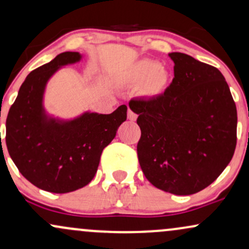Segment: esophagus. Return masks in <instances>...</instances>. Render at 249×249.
Segmentation results:
<instances>
[{
    "label": "esophagus",
    "instance_id": "34e87169",
    "mask_svg": "<svg viewBox=\"0 0 249 249\" xmlns=\"http://www.w3.org/2000/svg\"><path fill=\"white\" fill-rule=\"evenodd\" d=\"M127 119L131 122H134L137 119V115L134 112H132L131 110H128L127 111Z\"/></svg>",
    "mask_w": 249,
    "mask_h": 249
}]
</instances>
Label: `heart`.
Listing matches in <instances>:
<instances>
[{
  "label": "heart",
  "mask_w": 249,
  "mask_h": 249,
  "mask_svg": "<svg viewBox=\"0 0 249 249\" xmlns=\"http://www.w3.org/2000/svg\"><path fill=\"white\" fill-rule=\"evenodd\" d=\"M125 82L131 85H140L141 92L146 97L161 95L168 82L167 71L158 62L142 59L133 63L125 71Z\"/></svg>",
  "instance_id": "b5f03b06"
}]
</instances>
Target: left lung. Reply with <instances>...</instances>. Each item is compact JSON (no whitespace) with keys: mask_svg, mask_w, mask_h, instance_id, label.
<instances>
[{"mask_svg":"<svg viewBox=\"0 0 249 249\" xmlns=\"http://www.w3.org/2000/svg\"><path fill=\"white\" fill-rule=\"evenodd\" d=\"M174 78L162 95L131 99L142 131L139 164L153 186L177 196L204 190L232 160L238 115L222 73L181 53H168Z\"/></svg>","mask_w":249,"mask_h":249,"instance_id":"obj_1","label":"left lung"}]
</instances>
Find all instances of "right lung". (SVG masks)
I'll return each mask as SVG.
<instances>
[{
    "label": "right lung",
    "mask_w": 249,
    "mask_h": 249,
    "mask_svg": "<svg viewBox=\"0 0 249 249\" xmlns=\"http://www.w3.org/2000/svg\"><path fill=\"white\" fill-rule=\"evenodd\" d=\"M81 58V53L67 51L31 71L5 122V144L16 167L31 184L48 192L68 193L88 185L103 150L126 121V105L110 115L85 112L72 121L47 116L43 107L47 82L63 65Z\"/></svg>",
    "instance_id": "right-lung-1"
}]
</instances>
